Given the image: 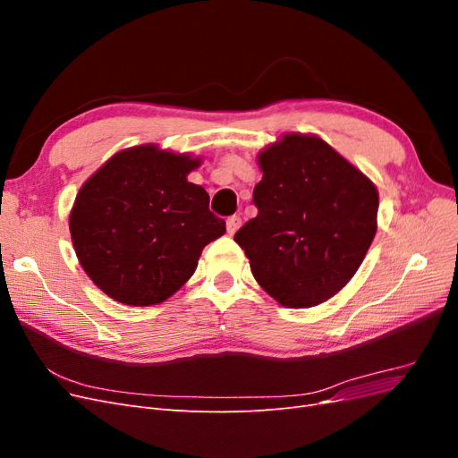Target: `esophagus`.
I'll use <instances>...</instances> for the list:
<instances>
[{"label":"esophagus","instance_id":"34e87169","mask_svg":"<svg viewBox=\"0 0 458 458\" xmlns=\"http://www.w3.org/2000/svg\"><path fill=\"white\" fill-rule=\"evenodd\" d=\"M241 224H242V219H241L239 216H231V217H227V233H229V234H234V233L239 231Z\"/></svg>","mask_w":458,"mask_h":458}]
</instances>
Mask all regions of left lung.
Listing matches in <instances>:
<instances>
[{
	"label": "left lung",
	"mask_w": 458,
	"mask_h": 458,
	"mask_svg": "<svg viewBox=\"0 0 458 458\" xmlns=\"http://www.w3.org/2000/svg\"><path fill=\"white\" fill-rule=\"evenodd\" d=\"M258 216L234 241L258 284L284 308H313L342 290L377 234L378 191L315 135L286 133L258 155Z\"/></svg>",
	"instance_id": "obj_1"
}]
</instances>
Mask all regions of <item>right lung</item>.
Masks as SVG:
<instances>
[{"label":"right lung","mask_w":458,"mask_h":458,"mask_svg":"<svg viewBox=\"0 0 458 458\" xmlns=\"http://www.w3.org/2000/svg\"><path fill=\"white\" fill-rule=\"evenodd\" d=\"M200 164L140 145L120 150L81 185L71 237L89 279L128 306H155L195 273L202 248L225 233L210 197L187 182Z\"/></svg>","instance_id":"obj_1"}]
</instances>
